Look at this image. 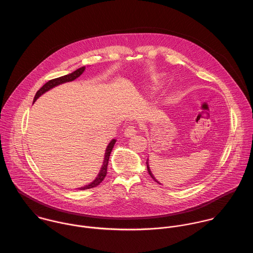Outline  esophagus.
Instances as JSON below:
<instances>
[{"label":"esophagus","mask_w":253,"mask_h":253,"mask_svg":"<svg viewBox=\"0 0 253 253\" xmlns=\"http://www.w3.org/2000/svg\"><path fill=\"white\" fill-rule=\"evenodd\" d=\"M136 132H137V130H136V127L134 126H128L125 130V136L130 137L132 135H135Z\"/></svg>","instance_id":"34e87169"}]
</instances>
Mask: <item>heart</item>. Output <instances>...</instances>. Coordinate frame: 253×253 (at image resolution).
I'll return each mask as SVG.
<instances>
[{"instance_id":"heart-1","label":"heart","mask_w":253,"mask_h":253,"mask_svg":"<svg viewBox=\"0 0 253 253\" xmlns=\"http://www.w3.org/2000/svg\"><path fill=\"white\" fill-rule=\"evenodd\" d=\"M164 82V77L162 75H155L151 78V84L154 88L160 87Z\"/></svg>"}]
</instances>
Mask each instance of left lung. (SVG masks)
<instances>
[{"instance_id": "1", "label": "left lung", "mask_w": 253, "mask_h": 253, "mask_svg": "<svg viewBox=\"0 0 253 253\" xmlns=\"http://www.w3.org/2000/svg\"><path fill=\"white\" fill-rule=\"evenodd\" d=\"M146 165H147V169H148V172H149V174H150V175H151V177H152V178H153V179H154V180H155V181H156V182H158V183H160V182H159V181H158V180H157V179H156V177H155V176H154V174H153V173H152V171H151V169H150V167H149V163H148V159H147V160H146ZM160 184H161V183H160Z\"/></svg>"}]
</instances>
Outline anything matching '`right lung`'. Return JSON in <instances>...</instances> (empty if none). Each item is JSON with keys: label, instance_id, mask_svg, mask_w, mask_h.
<instances>
[{"label": "right lung", "instance_id": "obj_1", "mask_svg": "<svg viewBox=\"0 0 253 253\" xmlns=\"http://www.w3.org/2000/svg\"><path fill=\"white\" fill-rule=\"evenodd\" d=\"M85 67H82L80 69H78L77 71L73 72L72 74H69L67 76H64V77H61V78H58V79H55V80H52V81H49L48 83H46L45 84L43 85L35 94V97L33 99V103L40 97L42 96L44 93H46L47 91L51 90L52 88L58 86V85L63 84H66V83H71V82H74L75 80H77L78 78H80L84 73ZM116 139H112L106 150H105V155H104V160H103V164H102V167L100 169V171L98 172V175L95 177V179L90 182L89 184H86L84 186H81L79 189L81 190H84V189H88V188H92V187H95L97 186L98 184H100L102 182V180L105 178L106 174H107V167H108V162H109V157H110V154L112 152V149L116 143Z\"/></svg>", "mask_w": 253, "mask_h": 253}]
</instances>
